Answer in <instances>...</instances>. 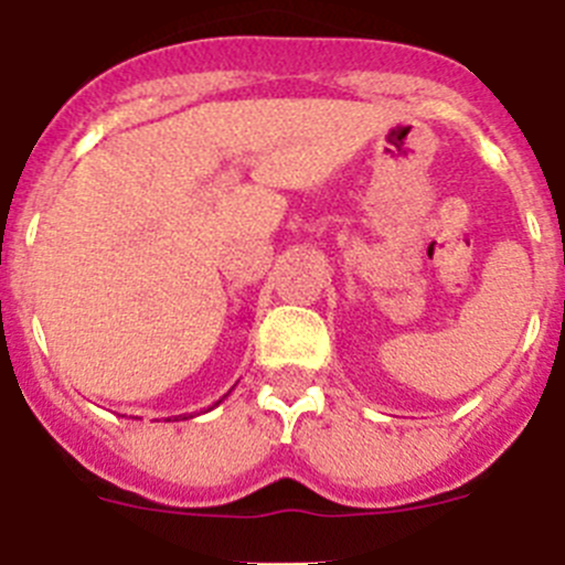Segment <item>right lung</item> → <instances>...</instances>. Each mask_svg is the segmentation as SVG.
Instances as JSON below:
<instances>
[{"mask_svg": "<svg viewBox=\"0 0 565 565\" xmlns=\"http://www.w3.org/2000/svg\"><path fill=\"white\" fill-rule=\"evenodd\" d=\"M215 404H221V402H215ZM215 404H213V407H215ZM213 407H210V409H213ZM185 418H193V415H174V418H167V420H185Z\"/></svg>", "mask_w": 565, "mask_h": 565, "instance_id": "obj_1", "label": "right lung"}]
</instances>
